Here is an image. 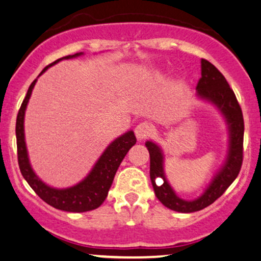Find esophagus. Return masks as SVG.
<instances>
[{
    "label": "esophagus",
    "instance_id": "esophagus-1",
    "mask_svg": "<svg viewBox=\"0 0 261 261\" xmlns=\"http://www.w3.org/2000/svg\"><path fill=\"white\" fill-rule=\"evenodd\" d=\"M152 131H153V128H152L151 124L147 121L140 122V124L135 127V135H136V137L139 140L148 139L152 135Z\"/></svg>",
    "mask_w": 261,
    "mask_h": 261
}]
</instances>
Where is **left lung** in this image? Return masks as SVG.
<instances>
[{
  "mask_svg": "<svg viewBox=\"0 0 261 261\" xmlns=\"http://www.w3.org/2000/svg\"><path fill=\"white\" fill-rule=\"evenodd\" d=\"M196 91L197 97L216 106L217 109L222 113L228 125L229 133L228 154L226 162L210 182L205 193L191 201H187L176 196L175 191L170 187L164 175L163 152L160 146L152 141L146 142V147L149 152V176L155 196L166 207L184 214L200 211L216 201L227 190V188L234 181L243 163L244 120L241 106L223 74L205 59L201 60V79L197 82ZM158 177H161L164 181L158 183L156 181Z\"/></svg>",
  "mask_w": 261,
  "mask_h": 261,
  "instance_id": "obj_1",
  "label": "left lung"
}]
</instances>
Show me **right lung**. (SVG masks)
<instances>
[{
  "mask_svg": "<svg viewBox=\"0 0 261 261\" xmlns=\"http://www.w3.org/2000/svg\"><path fill=\"white\" fill-rule=\"evenodd\" d=\"M82 54L83 53H77L74 55H68L56 60L55 62L46 66L41 71L40 74L44 73L47 67L58 64L61 60L77 58ZM35 83H37V80L33 81L32 85L29 86L24 100H23L17 115L16 137L18 164H19L20 173H22L23 178L25 179L27 182L31 185L33 190L37 193V195L53 207L67 212H86L98 208L108 196V191L112 187L114 176H115L116 170H118L122 160L126 155L128 149L136 143V137H135L134 131H127V133L121 135L120 137L114 140L108 146L106 151L103 152V154L100 155L99 160L93 167V169L89 172V174L79 184L66 189H55L49 187L44 181H41L33 170L31 163H29L24 139V114L27 104H28L29 98H31Z\"/></svg>",
  "mask_w": 261,
  "mask_h": 261,
  "instance_id": "1",
  "label": "right lung"
}]
</instances>
